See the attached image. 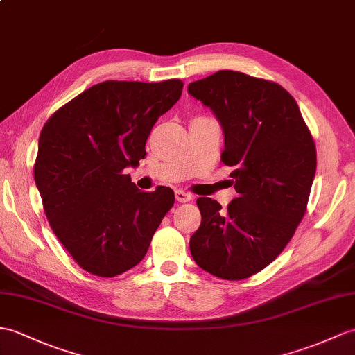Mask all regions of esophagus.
<instances>
[{
	"label": "esophagus",
	"instance_id": "34e87169",
	"mask_svg": "<svg viewBox=\"0 0 355 355\" xmlns=\"http://www.w3.org/2000/svg\"><path fill=\"white\" fill-rule=\"evenodd\" d=\"M175 200L178 202H187V201L192 200V195L184 192V191H175Z\"/></svg>",
	"mask_w": 355,
	"mask_h": 355
}]
</instances>
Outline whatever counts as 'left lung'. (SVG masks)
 Wrapping results in <instances>:
<instances>
[{
  "mask_svg": "<svg viewBox=\"0 0 355 355\" xmlns=\"http://www.w3.org/2000/svg\"><path fill=\"white\" fill-rule=\"evenodd\" d=\"M187 92L215 113L224 131L220 160L237 196L225 210L198 198L201 225L192 234L195 263L224 279H243L274 261L306 213L316 148L293 96L272 81L219 71Z\"/></svg>",
  "mask_w": 355,
  "mask_h": 355,
  "instance_id": "1",
  "label": "left lung"
}]
</instances>
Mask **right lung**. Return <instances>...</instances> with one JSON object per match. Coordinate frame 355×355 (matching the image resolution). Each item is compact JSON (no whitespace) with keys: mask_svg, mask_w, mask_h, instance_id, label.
Masks as SVG:
<instances>
[{"mask_svg":"<svg viewBox=\"0 0 355 355\" xmlns=\"http://www.w3.org/2000/svg\"><path fill=\"white\" fill-rule=\"evenodd\" d=\"M183 81H103L60 107L39 137L35 181L54 234L78 265L116 277L142 261L174 205L171 187L140 192L127 168L145 159L154 123Z\"/></svg>","mask_w":355,"mask_h":355,"instance_id":"right-lung-1","label":"right lung"}]
</instances>
